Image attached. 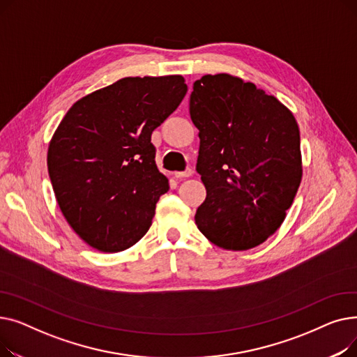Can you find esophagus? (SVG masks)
<instances>
[{
	"label": "esophagus",
	"instance_id": "34e87169",
	"mask_svg": "<svg viewBox=\"0 0 357 357\" xmlns=\"http://www.w3.org/2000/svg\"><path fill=\"white\" fill-rule=\"evenodd\" d=\"M192 174H194L192 169H186L185 172H175V178H190L192 176Z\"/></svg>",
	"mask_w": 357,
	"mask_h": 357
}]
</instances>
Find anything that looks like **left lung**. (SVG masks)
I'll return each mask as SVG.
<instances>
[{
	"instance_id": "8db88e82",
	"label": "left lung",
	"mask_w": 357,
	"mask_h": 357,
	"mask_svg": "<svg viewBox=\"0 0 357 357\" xmlns=\"http://www.w3.org/2000/svg\"><path fill=\"white\" fill-rule=\"evenodd\" d=\"M197 172L207 190L198 230L226 250H249L284 222L303 179L298 123L278 98L230 73L194 82Z\"/></svg>"
}]
</instances>
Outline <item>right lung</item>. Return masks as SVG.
<instances>
[{"label": "right lung", "mask_w": 357, "mask_h": 357, "mask_svg": "<svg viewBox=\"0 0 357 357\" xmlns=\"http://www.w3.org/2000/svg\"><path fill=\"white\" fill-rule=\"evenodd\" d=\"M186 91L181 75L128 77L68 109L49 143L47 171L63 217L88 246L121 252L152 226L169 182L150 136Z\"/></svg>", "instance_id": "obj_1"}]
</instances>
